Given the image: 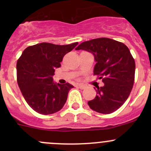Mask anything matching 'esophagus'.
<instances>
[{
	"label": "esophagus",
	"instance_id": "obj_1",
	"mask_svg": "<svg viewBox=\"0 0 151 151\" xmlns=\"http://www.w3.org/2000/svg\"><path fill=\"white\" fill-rule=\"evenodd\" d=\"M77 88H80V89H85V85H83V84H77Z\"/></svg>",
	"mask_w": 151,
	"mask_h": 151
}]
</instances>
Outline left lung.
<instances>
[{
  "label": "left lung",
  "instance_id": "8db88e82",
  "mask_svg": "<svg viewBox=\"0 0 151 151\" xmlns=\"http://www.w3.org/2000/svg\"><path fill=\"white\" fill-rule=\"evenodd\" d=\"M76 50L92 53L96 65L93 74L102 79L96 96L88 102L97 112L109 114L119 109L129 96L134 82L135 62L129 48L121 42L99 38L80 44Z\"/></svg>",
  "mask_w": 151,
  "mask_h": 151
}]
</instances>
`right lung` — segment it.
Returning <instances> with one entry per match:
<instances>
[{"mask_svg": "<svg viewBox=\"0 0 151 151\" xmlns=\"http://www.w3.org/2000/svg\"><path fill=\"white\" fill-rule=\"evenodd\" d=\"M78 42L68 45L40 43L27 47L17 63V83L28 104L42 115H50L63 108L68 92L69 83L60 84L53 81L55 69L66 53Z\"/></svg>", "mask_w": 151, "mask_h": 151, "instance_id": "1", "label": "right lung"}]
</instances>
